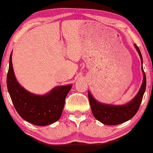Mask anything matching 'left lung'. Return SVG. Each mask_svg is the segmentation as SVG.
I'll list each match as a JSON object with an SVG mask.
<instances>
[{
	"label": "left lung",
	"instance_id": "left-lung-1",
	"mask_svg": "<svg viewBox=\"0 0 153 153\" xmlns=\"http://www.w3.org/2000/svg\"><path fill=\"white\" fill-rule=\"evenodd\" d=\"M134 46L140 55L141 62L142 65H143L142 56L140 50L135 44ZM142 71L143 77V82L137 94L131 102L124 105H113L102 103L97 101L91 95L90 91H88V97L91 111L95 119L106 125H117L127 122L135 116L140 108L146 87V77L143 71V67H142Z\"/></svg>",
	"mask_w": 153,
	"mask_h": 153
}]
</instances>
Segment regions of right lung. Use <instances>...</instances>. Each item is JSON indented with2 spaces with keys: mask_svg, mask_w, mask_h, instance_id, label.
Instances as JSON below:
<instances>
[{
  "mask_svg": "<svg viewBox=\"0 0 153 153\" xmlns=\"http://www.w3.org/2000/svg\"><path fill=\"white\" fill-rule=\"evenodd\" d=\"M11 56L12 51L10 57L7 86L18 113L22 119L36 126H47L57 122L62 115L65 98L72 84L56 86L45 95L29 92L16 78Z\"/></svg>",
  "mask_w": 153,
  "mask_h": 153,
  "instance_id": "obj_1",
  "label": "right lung"
}]
</instances>
